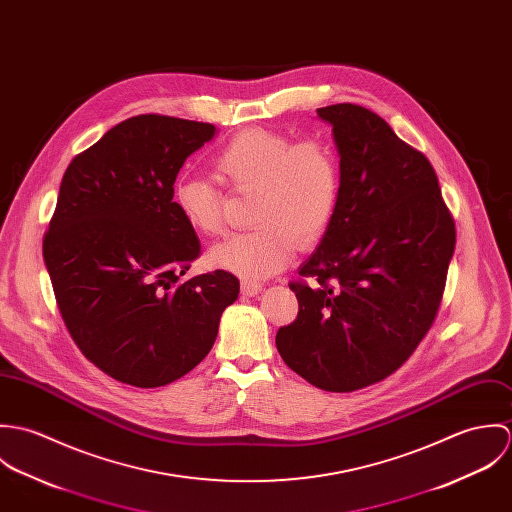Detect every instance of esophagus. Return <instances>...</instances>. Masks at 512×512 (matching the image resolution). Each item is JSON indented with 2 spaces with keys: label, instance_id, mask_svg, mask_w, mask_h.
<instances>
[{
  "label": "esophagus",
  "instance_id": "obj_1",
  "mask_svg": "<svg viewBox=\"0 0 512 512\" xmlns=\"http://www.w3.org/2000/svg\"><path fill=\"white\" fill-rule=\"evenodd\" d=\"M240 292H242V295H248V297L258 295V293L262 292V284L252 282V280H242L240 282Z\"/></svg>",
  "mask_w": 512,
  "mask_h": 512
}]
</instances>
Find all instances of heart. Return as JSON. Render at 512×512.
Instances as JSON below:
<instances>
[{
  "mask_svg": "<svg viewBox=\"0 0 512 512\" xmlns=\"http://www.w3.org/2000/svg\"><path fill=\"white\" fill-rule=\"evenodd\" d=\"M220 183L238 195L256 193L252 219L258 228L228 236L211 250V264L242 278L280 272L295 244H313L329 228L341 193V169L333 147L317 138L293 142L266 128L238 132L215 157ZM175 207L203 236L224 230L226 195L203 177H181Z\"/></svg>",
  "mask_w": 512,
  "mask_h": 512,
  "instance_id": "obj_1",
  "label": "heart"
}]
</instances>
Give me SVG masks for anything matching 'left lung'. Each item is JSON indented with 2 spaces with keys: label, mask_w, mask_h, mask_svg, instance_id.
<instances>
[{
  "label": "left lung",
  "mask_w": 512,
  "mask_h": 512,
  "mask_svg": "<svg viewBox=\"0 0 512 512\" xmlns=\"http://www.w3.org/2000/svg\"><path fill=\"white\" fill-rule=\"evenodd\" d=\"M317 114L333 126L341 193L290 282L299 311L276 347L309 384L353 392L396 372L434 325L455 222L428 157L378 114L349 102Z\"/></svg>",
  "instance_id": "obj_1"
}]
</instances>
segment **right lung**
<instances>
[{
    "instance_id": "right-lung-1",
    "label": "right lung",
    "mask_w": 512,
    "mask_h": 512,
    "mask_svg": "<svg viewBox=\"0 0 512 512\" xmlns=\"http://www.w3.org/2000/svg\"><path fill=\"white\" fill-rule=\"evenodd\" d=\"M215 132L140 114L78 153L63 175L45 266L76 347L124 384L157 388L193 370L240 292L226 270L181 282L201 244L173 203V183Z\"/></svg>"
}]
</instances>
